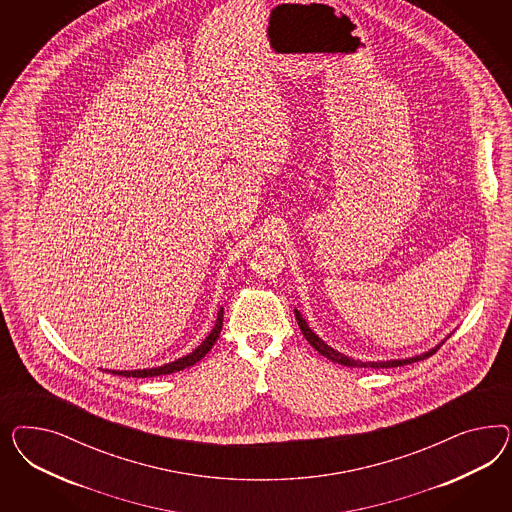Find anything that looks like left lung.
Masks as SVG:
<instances>
[{
    "label": "left lung",
    "mask_w": 512,
    "mask_h": 512,
    "mask_svg": "<svg viewBox=\"0 0 512 512\" xmlns=\"http://www.w3.org/2000/svg\"><path fill=\"white\" fill-rule=\"evenodd\" d=\"M296 323L300 326V330H302V334H304V338L310 341L311 347L319 353V355H323V357L328 358V360H332V362H338L341 366H349V368H396V366H405V364H413V362H417V360H424V358L432 357L435 351L445 343V340H449V336L445 338L443 341H439L435 347L432 349H428V351H424V353H420V355H415V357H407V358H390V360H357V358L347 357V355H343L340 351H336L334 347H330L328 343L321 340L313 330H311L310 325L306 323V319L302 317V313L300 311L295 310Z\"/></svg>",
    "instance_id": "8db88e82"
}]
</instances>
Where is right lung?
Returning <instances> with one entry per match:
<instances>
[{"mask_svg":"<svg viewBox=\"0 0 512 512\" xmlns=\"http://www.w3.org/2000/svg\"><path fill=\"white\" fill-rule=\"evenodd\" d=\"M221 326H223V308H219L217 311L216 323L212 326L210 334L202 340L201 345L197 349H193L191 353H187L184 357L176 358L174 362L169 364H163V366H155V368H144V370H105V372L114 373V375H122V377H157V375H169V373L182 372L189 366L197 364L201 358L206 357V353L214 347L217 338H219V332H221Z\"/></svg>","mask_w":512,"mask_h":512,"instance_id":"right-lung-1","label":"right lung"}]
</instances>
